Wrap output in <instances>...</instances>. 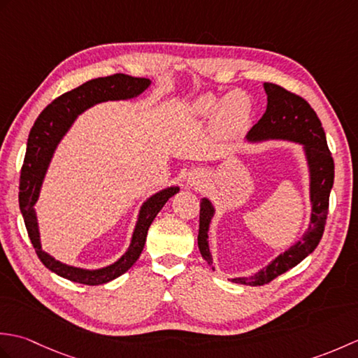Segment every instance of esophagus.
Returning <instances> with one entry per match:
<instances>
[{"instance_id": "esophagus-1", "label": "esophagus", "mask_w": 358, "mask_h": 358, "mask_svg": "<svg viewBox=\"0 0 358 358\" xmlns=\"http://www.w3.org/2000/svg\"><path fill=\"white\" fill-rule=\"evenodd\" d=\"M189 185L191 186H199L200 183H203L204 181V175L200 173V172H195V173H191V177H189Z\"/></svg>"}]
</instances>
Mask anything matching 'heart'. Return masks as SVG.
Returning a JSON list of instances; mask_svg holds the SVG:
<instances>
[{
	"label": "heart",
	"mask_w": 358,
	"mask_h": 358,
	"mask_svg": "<svg viewBox=\"0 0 358 358\" xmlns=\"http://www.w3.org/2000/svg\"><path fill=\"white\" fill-rule=\"evenodd\" d=\"M212 95H203L191 104L189 112L194 117H208L209 113H214V129L222 135L234 136L237 135L243 127L246 126L250 117V101L243 92H231L220 101Z\"/></svg>",
	"instance_id": "b5f03b06"
}]
</instances>
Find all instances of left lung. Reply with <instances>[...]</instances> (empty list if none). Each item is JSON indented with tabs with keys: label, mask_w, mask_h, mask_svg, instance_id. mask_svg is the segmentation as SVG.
I'll use <instances>...</instances> for the list:
<instances>
[{
	"label": "left lung",
	"mask_w": 358,
	"mask_h": 358,
	"mask_svg": "<svg viewBox=\"0 0 358 358\" xmlns=\"http://www.w3.org/2000/svg\"><path fill=\"white\" fill-rule=\"evenodd\" d=\"M268 106L263 117L246 135L248 143L283 140L300 144L309 172L310 218L305 234L299 241L289 246L285 252L272 258L269 264L250 277H237L231 281L246 286H262L271 280L292 269L294 266L314 252L324 231L329 208V194L334 185V159L326 143V135L317 113L301 96L287 92L272 83H264ZM215 215V206L209 199L200 203L199 249L201 257L212 266L209 249V227ZM214 269V268H212Z\"/></svg>",
	"instance_id": "8db88e82"
}]
</instances>
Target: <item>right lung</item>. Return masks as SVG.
Returning <instances> with one entry per match:
<instances>
[{
  "label": "right lung",
  "mask_w": 358,
  "mask_h": 358,
  "mask_svg": "<svg viewBox=\"0 0 358 358\" xmlns=\"http://www.w3.org/2000/svg\"><path fill=\"white\" fill-rule=\"evenodd\" d=\"M150 85L152 81L149 78H135L124 73L90 80L52 101L40 113L32 131H30L24 164H22L20 177V210L22 218H24L29 238L36 250V255L40 257L45 268L55 272L59 277L75 281V283L98 286L123 275L138 260L144 243H146L149 227L158 212L163 209L171 196L180 191L178 186H167L150 195L141 204L132 232L131 245L117 262L104 266V268L85 269L78 268V266L66 264L41 248L35 203L40 199L45 172H48L53 152L58 148L59 141L64 138V135L69 132V129L83 112L94 108L95 104L106 101L132 100V98L140 96Z\"/></svg>",
  "instance_id": "add662e5"
}]
</instances>
